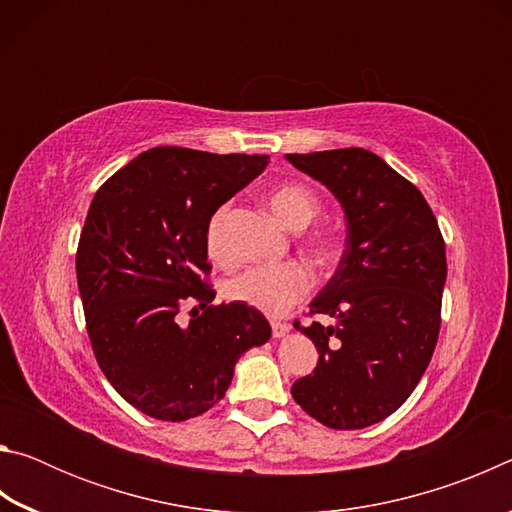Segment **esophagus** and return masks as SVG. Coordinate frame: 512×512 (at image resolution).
<instances>
[{
  "instance_id": "obj_1",
  "label": "esophagus",
  "mask_w": 512,
  "mask_h": 512,
  "mask_svg": "<svg viewBox=\"0 0 512 512\" xmlns=\"http://www.w3.org/2000/svg\"><path fill=\"white\" fill-rule=\"evenodd\" d=\"M271 329H273V336H275V339H280V336L289 334L291 325L287 323V320H273V323H271Z\"/></svg>"
}]
</instances>
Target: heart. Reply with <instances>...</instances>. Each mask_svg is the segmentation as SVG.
I'll return each instance as SVG.
<instances>
[{
    "instance_id": "1",
    "label": "heart",
    "mask_w": 512,
    "mask_h": 512,
    "mask_svg": "<svg viewBox=\"0 0 512 512\" xmlns=\"http://www.w3.org/2000/svg\"><path fill=\"white\" fill-rule=\"evenodd\" d=\"M271 210L293 230H302L316 219L320 212L318 196L307 185L282 183L275 185L266 196ZM230 205L223 203L212 212L205 228L207 255L214 262L225 264L230 259L228 246H225V221H228ZM314 253L320 259L334 255V239L320 235L314 239ZM314 289V273L302 262H280V264H259L250 266L225 284V296L241 305L264 311V314H284L293 305L305 300Z\"/></svg>"
}]
</instances>
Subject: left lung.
Listing matches in <instances>:
<instances>
[{
  "mask_svg": "<svg viewBox=\"0 0 512 512\" xmlns=\"http://www.w3.org/2000/svg\"><path fill=\"white\" fill-rule=\"evenodd\" d=\"M293 167L339 198L348 239L309 316L293 327L314 341L318 363L291 386L302 411L329 429H363L406 402L440 332L445 239L420 189L366 149L289 153Z\"/></svg>",
  "mask_w": 512,
  "mask_h": 512,
  "instance_id": "obj_1",
  "label": "left lung"
}]
</instances>
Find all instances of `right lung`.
Masks as SVG:
<instances>
[{"instance_id":"1","label":"right lung","mask_w":512,"mask_h":512,"mask_svg":"<svg viewBox=\"0 0 512 512\" xmlns=\"http://www.w3.org/2000/svg\"><path fill=\"white\" fill-rule=\"evenodd\" d=\"M266 164L268 155L155 146L92 198L76 250L85 327L112 388L155 420L210 411L241 354L271 336L262 311L212 305L205 246L212 212ZM185 304L193 318L180 326Z\"/></svg>"}]
</instances>
